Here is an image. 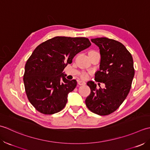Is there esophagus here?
I'll use <instances>...</instances> for the list:
<instances>
[{
  "label": "esophagus",
  "instance_id": "esophagus-1",
  "mask_svg": "<svg viewBox=\"0 0 150 150\" xmlns=\"http://www.w3.org/2000/svg\"><path fill=\"white\" fill-rule=\"evenodd\" d=\"M78 84H79V85H84L86 84V83H85V82L84 81H81V80L78 81Z\"/></svg>",
  "mask_w": 150,
  "mask_h": 150
}]
</instances>
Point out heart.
<instances>
[{
    "label": "heart",
    "instance_id": "1",
    "mask_svg": "<svg viewBox=\"0 0 150 150\" xmlns=\"http://www.w3.org/2000/svg\"><path fill=\"white\" fill-rule=\"evenodd\" d=\"M80 76H81V78H83V79H86V78H88V73H87V72H81V73Z\"/></svg>",
    "mask_w": 150,
    "mask_h": 150
}]
</instances>
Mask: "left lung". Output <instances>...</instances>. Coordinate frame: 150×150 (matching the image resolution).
<instances>
[{
  "label": "left lung",
  "instance_id": "left-lung-1",
  "mask_svg": "<svg viewBox=\"0 0 150 150\" xmlns=\"http://www.w3.org/2000/svg\"><path fill=\"white\" fill-rule=\"evenodd\" d=\"M100 48V70L95 73V81L103 83L104 88H96L94 81L87 82L90 95L85 104L91 111L101 116L117 110L129 94L135 75L133 60L125 46L107 38L91 39Z\"/></svg>",
  "mask_w": 150,
  "mask_h": 150
}]
</instances>
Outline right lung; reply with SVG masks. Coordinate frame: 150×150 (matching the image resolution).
I'll return each instance as SVG.
<instances>
[{"mask_svg": "<svg viewBox=\"0 0 150 150\" xmlns=\"http://www.w3.org/2000/svg\"><path fill=\"white\" fill-rule=\"evenodd\" d=\"M91 45L85 38L57 36L35 48L26 63L23 81L29 102L37 111L52 115L65 108L77 81L67 79L63 70Z\"/></svg>", "mask_w": 150, "mask_h": 150, "instance_id": "right-lung-1", "label": "right lung"}]
</instances>
